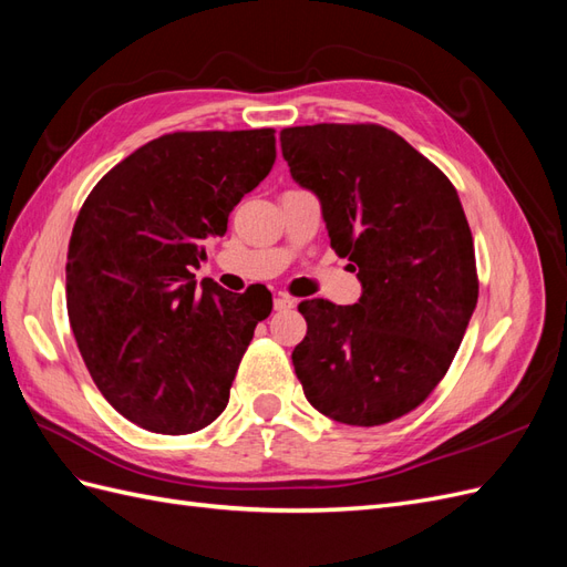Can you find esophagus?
I'll return each mask as SVG.
<instances>
[{"label":"esophagus","mask_w":567,"mask_h":567,"mask_svg":"<svg viewBox=\"0 0 567 567\" xmlns=\"http://www.w3.org/2000/svg\"><path fill=\"white\" fill-rule=\"evenodd\" d=\"M293 307H296L293 298H288V296L274 298V310H277V312H288V310H293Z\"/></svg>","instance_id":"34e87169"}]
</instances>
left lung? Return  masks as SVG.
<instances>
[{
	"mask_svg": "<svg viewBox=\"0 0 567 567\" xmlns=\"http://www.w3.org/2000/svg\"><path fill=\"white\" fill-rule=\"evenodd\" d=\"M281 151L317 194L331 248L362 281L354 305H298L305 398L338 423H390L437 388L475 310L466 213L447 175L383 125L286 127Z\"/></svg>",
	"mask_w": 567,
	"mask_h": 567,
	"instance_id": "8db88e82",
	"label": "left lung"
}]
</instances>
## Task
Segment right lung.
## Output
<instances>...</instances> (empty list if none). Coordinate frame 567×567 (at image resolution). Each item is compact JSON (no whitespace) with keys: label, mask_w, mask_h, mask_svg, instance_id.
Returning a JSON list of instances; mask_svg holds the SVG:
<instances>
[{"label":"right lung","mask_w":567,"mask_h":567,"mask_svg":"<svg viewBox=\"0 0 567 567\" xmlns=\"http://www.w3.org/2000/svg\"><path fill=\"white\" fill-rule=\"evenodd\" d=\"M277 158L274 130L173 132L99 179L75 219L65 305L101 394L144 431L210 425L271 293H229L192 267Z\"/></svg>","instance_id":"add662e5"}]
</instances>
